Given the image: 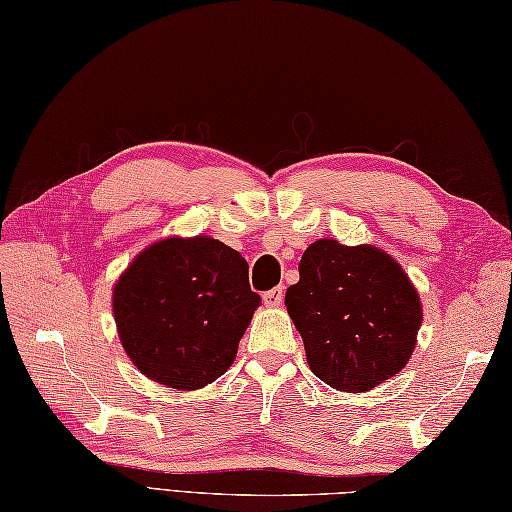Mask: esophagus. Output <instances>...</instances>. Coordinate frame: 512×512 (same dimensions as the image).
<instances>
[{"label":"esophagus","mask_w":512,"mask_h":512,"mask_svg":"<svg viewBox=\"0 0 512 512\" xmlns=\"http://www.w3.org/2000/svg\"><path fill=\"white\" fill-rule=\"evenodd\" d=\"M264 303L266 307H279L283 303V288H272L264 292Z\"/></svg>","instance_id":"34e87169"}]
</instances>
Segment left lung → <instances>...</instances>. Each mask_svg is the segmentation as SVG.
<instances>
[{
	"mask_svg": "<svg viewBox=\"0 0 512 512\" xmlns=\"http://www.w3.org/2000/svg\"><path fill=\"white\" fill-rule=\"evenodd\" d=\"M285 307L312 373L342 392L373 390L412 358L421 296L399 261L373 244L323 237L305 248Z\"/></svg>",
	"mask_w": 512,
	"mask_h": 512,
	"instance_id": "left-lung-1",
	"label": "left lung"
}]
</instances>
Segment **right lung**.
Masks as SVG:
<instances>
[{"label":"right lung","mask_w":512,"mask_h":512,"mask_svg":"<svg viewBox=\"0 0 512 512\" xmlns=\"http://www.w3.org/2000/svg\"><path fill=\"white\" fill-rule=\"evenodd\" d=\"M246 259L209 235L163 237L113 285V318L141 375L198 390L227 373L259 307Z\"/></svg>","instance_id":"1"}]
</instances>
